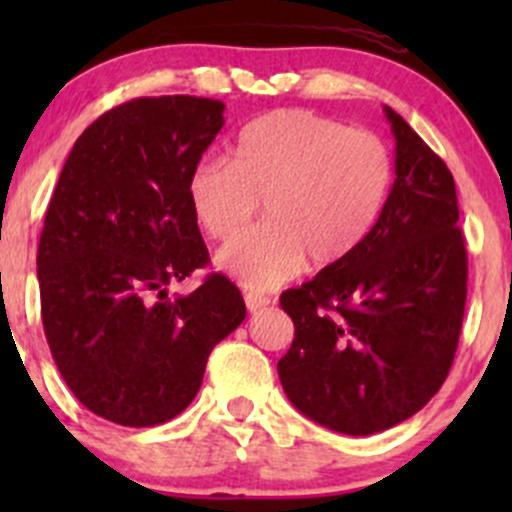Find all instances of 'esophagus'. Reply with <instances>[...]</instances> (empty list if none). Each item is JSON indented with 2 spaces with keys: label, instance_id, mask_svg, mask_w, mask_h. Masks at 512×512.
I'll use <instances>...</instances> for the list:
<instances>
[{
  "label": "esophagus",
  "instance_id": "esophagus-1",
  "mask_svg": "<svg viewBox=\"0 0 512 512\" xmlns=\"http://www.w3.org/2000/svg\"><path fill=\"white\" fill-rule=\"evenodd\" d=\"M270 302H272V299L265 297V294L245 292V304H247V309H250V312H257V309L267 307V304H270Z\"/></svg>",
  "mask_w": 512,
  "mask_h": 512
}]
</instances>
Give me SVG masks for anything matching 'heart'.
I'll return each instance as SVG.
<instances>
[{
	"mask_svg": "<svg viewBox=\"0 0 512 512\" xmlns=\"http://www.w3.org/2000/svg\"><path fill=\"white\" fill-rule=\"evenodd\" d=\"M394 185V156L376 133L322 113L282 108L247 123L232 163L200 160L188 205L213 240H230L259 214L271 223L218 252V267L252 289L302 270L332 267L369 237Z\"/></svg>",
	"mask_w": 512,
	"mask_h": 512,
	"instance_id": "obj_1",
	"label": "heart"
}]
</instances>
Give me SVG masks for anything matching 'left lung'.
<instances>
[{
  "label": "left lung",
  "instance_id": "1",
  "mask_svg": "<svg viewBox=\"0 0 512 512\" xmlns=\"http://www.w3.org/2000/svg\"><path fill=\"white\" fill-rule=\"evenodd\" d=\"M386 118L396 180L374 230L347 260L280 297L294 322L277 361L282 389L304 416L349 436L406 421L441 389L468 292L451 170L389 106Z\"/></svg>",
  "mask_w": 512,
  "mask_h": 512
}]
</instances>
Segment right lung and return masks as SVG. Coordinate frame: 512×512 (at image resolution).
Wrapping results in <instances>:
<instances>
[{"label": "right lung", "mask_w": 512, "mask_h": 512, "mask_svg": "<svg viewBox=\"0 0 512 512\" xmlns=\"http://www.w3.org/2000/svg\"><path fill=\"white\" fill-rule=\"evenodd\" d=\"M223 111L198 96L121 103L81 133L51 195L36 255L41 322L66 386L106 421L146 428L178 416L215 344L245 319L220 272L185 297L165 292L210 262L188 175Z\"/></svg>", "instance_id": "1"}]
</instances>
